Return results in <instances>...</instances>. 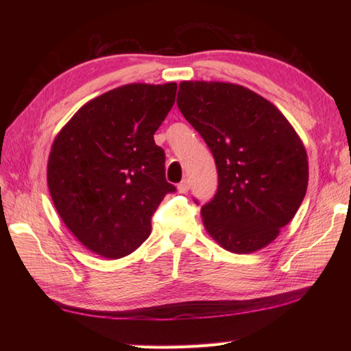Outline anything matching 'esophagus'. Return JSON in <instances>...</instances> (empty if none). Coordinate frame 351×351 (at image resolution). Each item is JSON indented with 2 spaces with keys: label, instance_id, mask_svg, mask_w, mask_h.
Masks as SVG:
<instances>
[{
  "label": "esophagus",
  "instance_id": "obj_1",
  "mask_svg": "<svg viewBox=\"0 0 351 351\" xmlns=\"http://www.w3.org/2000/svg\"><path fill=\"white\" fill-rule=\"evenodd\" d=\"M189 189H190V182H189V180H182L180 184H178V193H187L189 191Z\"/></svg>",
  "mask_w": 351,
  "mask_h": 351
}]
</instances>
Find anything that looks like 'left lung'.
<instances>
[{
  "label": "left lung",
  "instance_id": "1",
  "mask_svg": "<svg viewBox=\"0 0 351 351\" xmlns=\"http://www.w3.org/2000/svg\"><path fill=\"white\" fill-rule=\"evenodd\" d=\"M214 155L219 189L200 210L223 249L252 253L270 244L299 210L308 155L299 134L270 101L221 81H182L176 99Z\"/></svg>",
  "mask_w": 351,
  "mask_h": 351
}]
</instances>
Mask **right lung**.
Instances as JSON below:
<instances>
[{"mask_svg": "<svg viewBox=\"0 0 351 351\" xmlns=\"http://www.w3.org/2000/svg\"><path fill=\"white\" fill-rule=\"evenodd\" d=\"M176 83H132L84 104L51 146L47 180L56 210L96 255L119 259L151 234V219L175 185L155 145Z\"/></svg>", "mask_w": 351, "mask_h": 351, "instance_id": "obj_1", "label": "right lung"}]
</instances>
